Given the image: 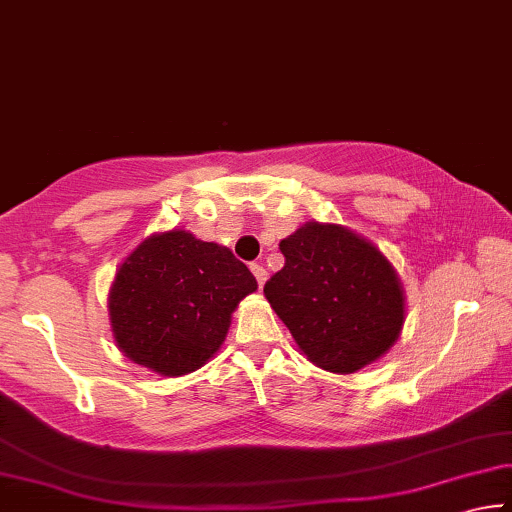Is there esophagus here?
I'll list each match as a JSON object with an SVG mask.
<instances>
[{
    "mask_svg": "<svg viewBox=\"0 0 512 512\" xmlns=\"http://www.w3.org/2000/svg\"><path fill=\"white\" fill-rule=\"evenodd\" d=\"M251 272H254V277H256V281H258V286H263L265 279H267L265 267H263V265H258V263H251Z\"/></svg>",
    "mask_w": 512,
    "mask_h": 512,
    "instance_id": "34e87169",
    "label": "esophagus"
}]
</instances>
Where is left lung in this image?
I'll use <instances>...</instances> for the list:
<instances>
[{"mask_svg":"<svg viewBox=\"0 0 512 512\" xmlns=\"http://www.w3.org/2000/svg\"><path fill=\"white\" fill-rule=\"evenodd\" d=\"M286 258L263 293L313 364L355 373L400 334L398 274L371 242L336 224L309 222L281 240Z\"/></svg>","mask_w":512,"mask_h":512,"instance_id":"left-lung-1","label":"left lung"}]
</instances>
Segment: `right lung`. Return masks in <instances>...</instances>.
<instances>
[{
    "label": "right lung",
    "instance_id": "right-lung-1",
    "mask_svg": "<svg viewBox=\"0 0 512 512\" xmlns=\"http://www.w3.org/2000/svg\"><path fill=\"white\" fill-rule=\"evenodd\" d=\"M254 290V274L226 247L178 229L153 235L116 272V345L160 375L192 373L219 350L235 306Z\"/></svg>",
    "mask_w": 512,
    "mask_h": 512
}]
</instances>
